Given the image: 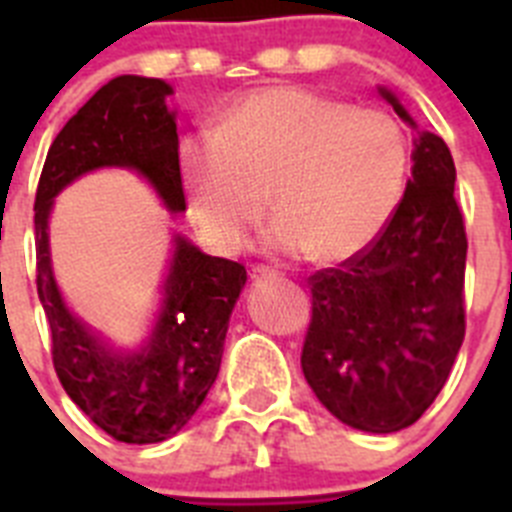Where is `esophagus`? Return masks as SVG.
<instances>
[{
  "label": "esophagus",
  "mask_w": 512,
  "mask_h": 512,
  "mask_svg": "<svg viewBox=\"0 0 512 512\" xmlns=\"http://www.w3.org/2000/svg\"><path fill=\"white\" fill-rule=\"evenodd\" d=\"M251 277L256 279V282H261V279H277L279 271L277 269H269V266H253Z\"/></svg>",
  "instance_id": "34e87169"
}]
</instances>
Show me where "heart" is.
<instances>
[{
  "instance_id": "heart-1",
  "label": "heart",
  "mask_w": 512,
  "mask_h": 512,
  "mask_svg": "<svg viewBox=\"0 0 512 512\" xmlns=\"http://www.w3.org/2000/svg\"><path fill=\"white\" fill-rule=\"evenodd\" d=\"M176 166L197 228L241 251L271 205V246L343 261L387 228L410 148L384 110L305 87H266L228 104L207 133L182 138Z\"/></svg>"
}]
</instances>
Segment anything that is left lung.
Instances as JSON below:
<instances>
[{
  "instance_id": "8db88e82",
  "label": "left lung",
  "mask_w": 512,
  "mask_h": 512,
  "mask_svg": "<svg viewBox=\"0 0 512 512\" xmlns=\"http://www.w3.org/2000/svg\"><path fill=\"white\" fill-rule=\"evenodd\" d=\"M413 130V117L379 87ZM413 176L364 251L310 277L302 374L341 423L395 433L431 408L464 341L467 233L443 138L418 130Z\"/></svg>"
}]
</instances>
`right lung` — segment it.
<instances>
[{
	"instance_id": "right-lung-1",
	"label": "right lung",
	"mask_w": 512,
	"mask_h": 512,
	"mask_svg": "<svg viewBox=\"0 0 512 512\" xmlns=\"http://www.w3.org/2000/svg\"><path fill=\"white\" fill-rule=\"evenodd\" d=\"M164 79L115 76L56 135L35 194L38 297L51 328L53 366L63 390L94 425L122 443L176 436L200 410L223 359L230 312L246 266L207 256L174 235L169 271L151 333L138 348H112L66 307L53 277L48 220L53 200L97 169H133L169 212H184L176 166V112Z\"/></svg>"
}]
</instances>
